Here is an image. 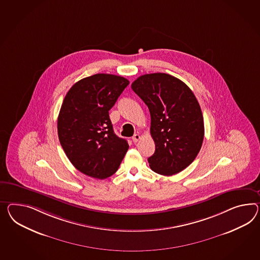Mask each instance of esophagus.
<instances>
[{
	"label": "esophagus",
	"mask_w": 260,
	"mask_h": 260,
	"mask_svg": "<svg viewBox=\"0 0 260 260\" xmlns=\"http://www.w3.org/2000/svg\"><path fill=\"white\" fill-rule=\"evenodd\" d=\"M140 140V134H135L133 136V138H132V140H133L134 143H137L139 140Z\"/></svg>",
	"instance_id": "1"
}]
</instances>
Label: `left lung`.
Instances as JSON below:
<instances>
[{
  "instance_id": "obj_1",
  "label": "left lung",
  "mask_w": 260,
  "mask_h": 260,
  "mask_svg": "<svg viewBox=\"0 0 260 260\" xmlns=\"http://www.w3.org/2000/svg\"><path fill=\"white\" fill-rule=\"evenodd\" d=\"M132 89L151 114L155 151L148 158L154 173L170 176L190 165L199 153L205 126L200 105L184 82L170 74H144Z\"/></svg>"
}]
</instances>
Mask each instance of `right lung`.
Returning a JSON list of instances; mask_svg holds the SVG:
<instances>
[{
    "instance_id": "add662e5",
    "label": "right lung",
    "mask_w": 260,
    "mask_h": 260,
    "mask_svg": "<svg viewBox=\"0 0 260 260\" xmlns=\"http://www.w3.org/2000/svg\"><path fill=\"white\" fill-rule=\"evenodd\" d=\"M128 85L121 76L94 74L76 82L64 98L57 119L60 144L72 164L87 176H111L129 148L114 133L108 114Z\"/></svg>"
}]
</instances>
